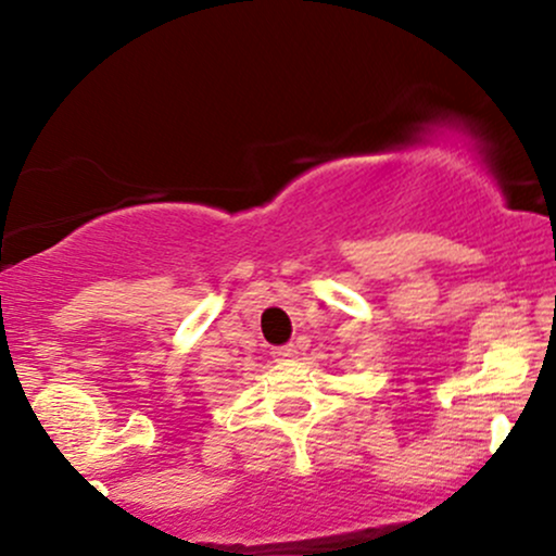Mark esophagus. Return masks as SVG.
<instances>
[{"mask_svg": "<svg viewBox=\"0 0 556 556\" xmlns=\"http://www.w3.org/2000/svg\"><path fill=\"white\" fill-rule=\"evenodd\" d=\"M298 355L295 344H282V348H274L271 350V358L274 361H292Z\"/></svg>", "mask_w": 556, "mask_h": 556, "instance_id": "esophagus-1", "label": "esophagus"}]
</instances>
